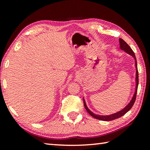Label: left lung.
Masks as SVG:
<instances>
[{
    "label": "left lung",
    "instance_id": "1",
    "mask_svg": "<svg viewBox=\"0 0 150 150\" xmlns=\"http://www.w3.org/2000/svg\"><path fill=\"white\" fill-rule=\"evenodd\" d=\"M119 42H120V47L122 50H124V52H126L127 54H128L129 55H132L134 57V59H135V66L136 68V89H135V92H134V95L132 98V100H130V102L129 103L128 105L126 106V107H124L123 109H122L121 110L118 111V112H116L115 114H112V115H106V116H103V115H95L93 112H92L88 108L87 105H86L85 100L83 98V103H84V106L85 108L87 111L88 112V113L89 115L93 116V118H95L96 119H98L100 120H103V121H110V120H113L115 119H116L118 118H120L121 116H122L123 115H125V114L130 110L131 108L132 107V106L134 105V103H135L136 100V94H137V90H138V67H137V62H136V58L135 56V54H134V52L132 51V50L131 49V47L129 46L128 44L123 40L122 39L120 38L119 39Z\"/></svg>",
    "mask_w": 150,
    "mask_h": 150
}]
</instances>
